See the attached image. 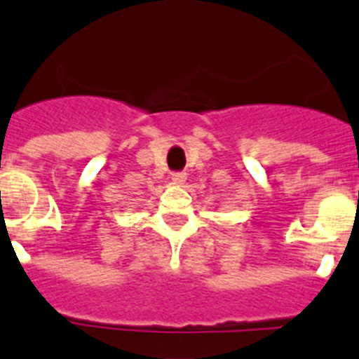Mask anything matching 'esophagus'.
I'll list each match as a JSON object with an SVG mask.
<instances>
[{"label":"esophagus","instance_id":"34e87169","mask_svg":"<svg viewBox=\"0 0 359 359\" xmlns=\"http://www.w3.org/2000/svg\"><path fill=\"white\" fill-rule=\"evenodd\" d=\"M170 180L177 185H183L187 182V172H182V170H176V172H170Z\"/></svg>","mask_w":359,"mask_h":359}]
</instances>
